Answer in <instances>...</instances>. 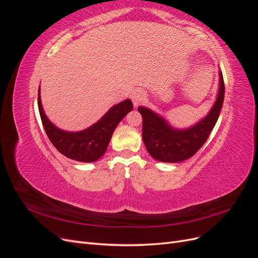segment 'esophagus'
I'll return each mask as SVG.
<instances>
[{
    "label": "esophagus",
    "instance_id": "esophagus-1",
    "mask_svg": "<svg viewBox=\"0 0 258 258\" xmlns=\"http://www.w3.org/2000/svg\"><path fill=\"white\" fill-rule=\"evenodd\" d=\"M131 99H132V102H134L135 106H138L139 104H141L144 101L145 93L142 90H136L134 93H132Z\"/></svg>",
    "mask_w": 258,
    "mask_h": 258
}]
</instances>
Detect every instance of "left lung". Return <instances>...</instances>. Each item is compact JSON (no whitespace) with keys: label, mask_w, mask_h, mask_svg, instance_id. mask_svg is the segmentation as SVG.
I'll use <instances>...</instances> for the list:
<instances>
[{"label":"left lung","mask_w":258,"mask_h":258,"mask_svg":"<svg viewBox=\"0 0 258 258\" xmlns=\"http://www.w3.org/2000/svg\"><path fill=\"white\" fill-rule=\"evenodd\" d=\"M225 96L223 74L220 72V89L215 103L209 114L194 126L176 129L169 122L151 111L139 106L143 118L142 138L147 152L153 158L162 162H179L190 158L204 145L220 116Z\"/></svg>","instance_id":"left-lung-1"}]
</instances>
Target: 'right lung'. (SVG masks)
Segmentation results:
<instances>
[{"instance_id":"add662e5","label":"right lung","mask_w":258,"mask_h":258,"mask_svg":"<svg viewBox=\"0 0 258 258\" xmlns=\"http://www.w3.org/2000/svg\"><path fill=\"white\" fill-rule=\"evenodd\" d=\"M37 104L46 135L52 145L66 157L82 162H92L101 158L111 141L116 126L134 108L131 100L127 99L112 106L89 128L70 132L57 128L45 115L41 102L40 88Z\"/></svg>"}]
</instances>
